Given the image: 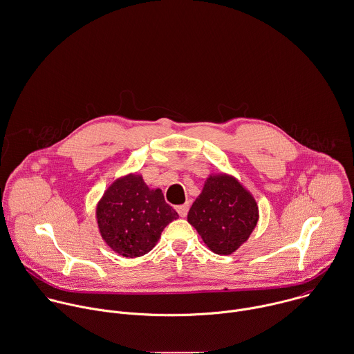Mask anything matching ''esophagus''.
<instances>
[{
    "label": "esophagus",
    "mask_w": 354,
    "mask_h": 354,
    "mask_svg": "<svg viewBox=\"0 0 354 354\" xmlns=\"http://www.w3.org/2000/svg\"><path fill=\"white\" fill-rule=\"evenodd\" d=\"M177 213L180 217H185L188 214V210H189V203H185V205H180L176 207Z\"/></svg>",
    "instance_id": "34e87169"
}]
</instances>
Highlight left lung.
<instances>
[{"label": "left lung", "instance_id": "obj_1", "mask_svg": "<svg viewBox=\"0 0 354 354\" xmlns=\"http://www.w3.org/2000/svg\"><path fill=\"white\" fill-rule=\"evenodd\" d=\"M258 221L254 198L235 178L210 176L188 213V223L216 254L228 255L251 235Z\"/></svg>", "mask_w": 354, "mask_h": 354}]
</instances>
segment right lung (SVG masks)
I'll return each mask as SVG.
<instances>
[{
	"instance_id": "add662e5",
	"label": "right lung",
	"mask_w": 354,
	"mask_h": 354,
	"mask_svg": "<svg viewBox=\"0 0 354 354\" xmlns=\"http://www.w3.org/2000/svg\"><path fill=\"white\" fill-rule=\"evenodd\" d=\"M100 234L122 257L149 252L165 227L178 218L160 189H149L141 176L119 178L106 191L96 210Z\"/></svg>"
}]
</instances>
